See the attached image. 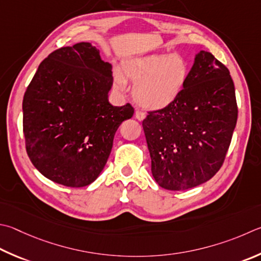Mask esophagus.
<instances>
[{
  "label": "esophagus",
  "instance_id": "1",
  "mask_svg": "<svg viewBox=\"0 0 261 261\" xmlns=\"http://www.w3.org/2000/svg\"><path fill=\"white\" fill-rule=\"evenodd\" d=\"M135 116H136V118L138 121H143L144 118L146 117V115H145V113L144 112H141V111H136V113H135Z\"/></svg>",
  "mask_w": 261,
  "mask_h": 261
}]
</instances>
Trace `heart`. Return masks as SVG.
<instances>
[{"instance_id":"obj_1","label":"heart","mask_w":261,"mask_h":261,"mask_svg":"<svg viewBox=\"0 0 261 261\" xmlns=\"http://www.w3.org/2000/svg\"><path fill=\"white\" fill-rule=\"evenodd\" d=\"M124 76L134 83V97L140 107L149 111L163 110L182 93L191 75L187 60L179 55H149L126 61ZM125 80L115 75V87L125 89Z\"/></svg>"}]
</instances>
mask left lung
Returning <instances> with one entry per match:
<instances>
[{
	"label": "left lung",
	"mask_w": 261,
	"mask_h": 261,
	"mask_svg": "<svg viewBox=\"0 0 261 261\" xmlns=\"http://www.w3.org/2000/svg\"><path fill=\"white\" fill-rule=\"evenodd\" d=\"M236 121L229 70L202 50L180 97L143 121L155 181L169 191H185L211 179L224 163Z\"/></svg>",
	"instance_id": "left-lung-1"
}]
</instances>
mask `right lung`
I'll return each mask as SVG.
<instances>
[{
    "mask_svg": "<svg viewBox=\"0 0 261 261\" xmlns=\"http://www.w3.org/2000/svg\"><path fill=\"white\" fill-rule=\"evenodd\" d=\"M112 65L89 42L64 46L40 64L22 100V127L32 163L67 187L88 186L110 158L115 132L134 115L113 106Z\"/></svg>",
    "mask_w": 261,
    "mask_h": 261,
    "instance_id": "right-lung-1",
    "label": "right lung"
}]
</instances>
